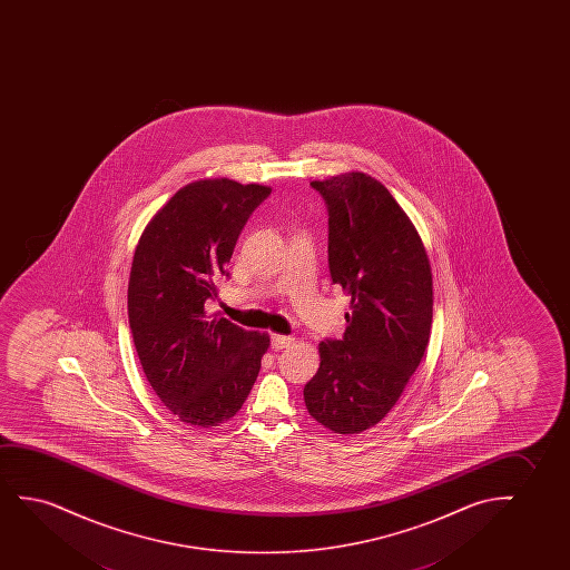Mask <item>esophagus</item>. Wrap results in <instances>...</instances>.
I'll return each mask as SVG.
<instances>
[{
	"label": "esophagus",
	"instance_id": "obj_1",
	"mask_svg": "<svg viewBox=\"0 0 570 570\" xmlns=\"http://www.w3.org/2000/svg\"><path fill=\"white\" fill-rule=\"evenodd\" d=\"M294 343V338L292 336L286 335H273L271 336V346H273V351H282V348H286L289 344Z\"/></svg>",
	"mask_w": 570,
	"mask_h": 570
}]
</instances>
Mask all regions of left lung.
<instances>
[{
	"instance_id": "1",
	"label": "left lung",
	"mask_w": 570,
	"mask_h": 570,
	"mask_svg": "<svg viewBox=\"0 0 570 570\" xmlns=\"http://www.w3.org/2000/svg\"><path fill=\"white\" fill-rule=\"evenodd\" d=\"M328 214V271L351 296L343 338L320 344L305 383L307 411L325 429L360 434L397 403L432 327V273L411 219L380 180L348 173L313 180Z\"/></svg>"
}]
</instances>
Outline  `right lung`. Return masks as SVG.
I'll use <instances>...</instances> for the list:
<instances>
[{
    "label": "right lung",
    "instance_id": "1",
    "mask_svg": "<svg viewBox=\"0 0 570 570\" xmlns=\"http://www.w3.org/2000/svg\"><path fill=\"white\" fill-rule=\"evenodd\" d=\"M271 188L190 183L141 234L128 282V320L157 397L190 426L229 421L249 395L271 338L204 312L229 278L235 243Z\"/></svg>",
    "mask_w": 570,
    "mask_h": 570
}]
</instances>
